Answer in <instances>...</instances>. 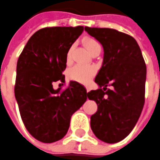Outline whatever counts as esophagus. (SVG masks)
<instances>
[{
  "instance_id": "34e87169",
  "label": "esophagus",
  "mask_w": 160,
  "mask_h": 160,
  "mask_svg": "<svg viewBox=\"0 0 160 160\" xmlns=\"http://www.w3.org/2000/svg\"><path fill=\"white\" fill-rule=\"evenodd\" d=\"M86 89H87V92H89V90H90L89 87H88V86H86Z\"/></svg>"
}]
</instances>
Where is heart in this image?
I'll return each instance as SVG.
<instances>
[{
	"instance_id": "obj_1",
	"label": "heart",
	"mask_w": 160,
	"mask_h": 160,
	"mask_svg": "<svg viewBox=\"0 0 160 160\" xmlns=\"http://www.w3.org/2000/svg\"><path fill=\"white\" fill-rule=\"evenodd\" d=\"M85 46L88 49V51L91 52L97 45H99L95 40L88 39L85 41ZM71 53H72V48L67 51L66 54V60L69 61L71 58ZM69 77L72 80H77L79 82H88L90 80L91 77L95 73V68L90 65H84V64H77L73 67H72L69 70Z\"/></svg>"
}]
</instances>
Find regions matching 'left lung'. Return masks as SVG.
Masks as SVG:
<instances>
[{
	"label": "left lung",
	"instance_id": "obj_1",
	"mask_svg": "<svg viewBox=\"0 0 160 160\" xmlns=\"http://www.w3.org/2000/svg\"><path fill=\"white\" fill-rule=\"evenodd\" d=\"M85 31L103 48L102 67L95 79L99 88L88 94L97 104L90 118L91 129L98 139L115 143L129 135L142 111L145 62L132 36L111 28L86 26ZM108 85L113 89H106Z\"/></svg>",
	"mask_w": 160,
	"mask_h": 160
}]
</instances>
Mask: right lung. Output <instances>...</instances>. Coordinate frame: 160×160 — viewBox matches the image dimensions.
Wrapping results in <instances>:
<instances>
[{"label": "right lung", "mask_w": 160, "mask_h": 160, "mask_svg": "<svg viewBox=\"0 0 160 160\" xmlns=\"http://www.w3.org/2000/svg\"><path fill=\"white\" fill-rule=\"evenodd\" d=\"M84 30L83 26H57L37 31L27 42L17 63L15 97L27 131L40 142L62 139L72 114L86 102L83 85L70 81L63 92L53 83H64L66 54Z\"/></svg>", "instance_id": "obj_1"}]
</instances>
